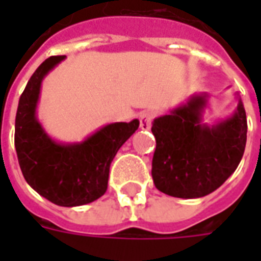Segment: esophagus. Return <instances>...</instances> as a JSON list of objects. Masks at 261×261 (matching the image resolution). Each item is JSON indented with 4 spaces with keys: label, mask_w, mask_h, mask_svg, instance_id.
Listing matches in <instances>:
<instances>
[{
    "label": "esophagus",
    "mask_w": 261,
    "mask_h": 261,
    "mask_svg": "<svg viewBox=\"0 0 261 261\" xmlns=\"http://www.w3.org/2000/svg\"><path fill=\"white\" fill-rule=\"evenodd\" d=\"M152 112H144V113L140 116V128H141V130H149L151 123H152Z\"/></svg>",
    "instance_id": "1"
}]
</instances>
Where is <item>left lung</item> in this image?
Here are the masks:
<instances>
[{
  "label": "left lung",
  "instance_id": "left-lung-1",
  "mask_svg": "<svg viewBox=\"0 0 261 261\" xmlns=\"http://www.w3.org/2000/svg\"><path fill=\"white\" fill-rule=\"evenodd\" d=\"M207 93L156 117L152 179L159 192L179 198H198L217 190L238 168L246 147V112L241 97L228 119L202 123Z\"/></svg>",
  "mask_w": 261,
  "mask_h": 261
}]
</instances>
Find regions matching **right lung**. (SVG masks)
Returning a JSON list of instances; mask_svg holds the SVG:
<instances>
[{
    "label": "right lung",
    "instance_id": "right-lung-1",
    "mask_svg": "<svg viewBox=\"0 0 261 261\" xmlns=\"http://www.w3.org/2000/svg\"><path fill=\"white\" fill-rule=\"evenodd\" d=\"M64 59L65 56H54L43 61L20 95L15 149L23 177L33 190L57 205L76 207L106 193L110 164L140 121L112 123L81 142L54 141L39 123L36 109L44 76Z\"/></svg>",
    "mask_w": 261,
    "mask_h": 261
}]
</instances>
